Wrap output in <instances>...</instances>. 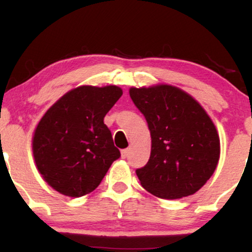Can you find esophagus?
I'll list each match as a JSON object with an SVG mask.
<instances>
[{"label":"esophagus","instance_id":"1","mask_svg":"<svg viewBox=\"0 0 252 252\" xmlns=\"http://www.w3.org/2000/svg\"><path fill=\"white\" fill-rule=\"evenodd\" d=\"M129 153H130V148H126V149L121 150V155H122V158H126V156L129 155Z\"/></svg>","mask_w":252,"mask_h":252}]
</instances>
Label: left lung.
<instances>
[{
	"label": "left lung",
	"mask_w": 252,
	"mask_h": 252,
	"mask_svg": "<svg viewBox=\"0 0 252 252\" xmlns=\"http://www.w3.org/2000/svg\"><path fill=\"white\" fill-rule=\"evenodd\" d=\"M152 137L147 164L136 170L141 185L161 199L192 195L212 176L220 140L204 108L184 90L168 84L130 88Z\"/></svg>",
	"instance_id": "obj_1"
}]
</instances>
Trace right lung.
<instances>
[{
  "instance_id": "obj_1",
  "label": "right lung",
  "mask_w": 252,
  "mask_h": 252,
  "mask_svg": "<svg viewBox=\"0 0 252 252\" xmlns=\"http://www.w3.org/2000/svg\"><path fill=\"white\" fill-rule=\"evenodd\" d=\"M122 94L116 85H82L45 112L34 130L32 149L37 170L52 189L71 198L97 189L121 156L104 117Z\"/></svg>"
}]
</instances>
